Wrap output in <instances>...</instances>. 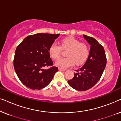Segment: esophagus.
Wrapping results in <instances>:
<instances>
[{"label":"esophagus","instance_id":"34e87169","mask_svg":"<svg viewBox=\"0 0 121 121\" xmlns=\"http://www.w3.org/2000/svg\"><path fill=\"white\" fill-rule=\"evenodd\" d=\"M59 70L62 71V72H64V71H65V69H62V68H59Z\"/></svg>","mask_w":121,"mask_h":121}]
</instances>
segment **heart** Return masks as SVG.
Here are the masks:
<instances>
[{"label":"heart","mask_w":121,"mask_h":121,"mask_svg":"<svg viewBox=\"0 0 121 121\" xmlns=\"http://www.w3.org/2000/svg\"><path fill=\"white\" fill-rule=\"evenodd\" d=\"M62 49H68L66 58H60L56 62V65L60 68L66 69L72 67L74 63L80 65L85 62L89 56V48L86 44L80 43L73 37H67L62 39L60 46L53 43L49 48V53L53 59L60 57Z\"/></svg>","instance_id":"heart-1"}]
</instances>
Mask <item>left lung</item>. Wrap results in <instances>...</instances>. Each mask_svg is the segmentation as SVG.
<instances>
[{"mask_svg":"<svg viewBox=\"0 0 121 121\" xmlns=\"http://www.w3.org/2000/svg\"><path fill=\"white\" fill-rule=\"evenodd\" d=\"M91 45L86 62L76 70L73 78L68 81L69 85L78 91H85L93 87L101 77L106 65L107 59L104 48L94 38L84 35Z\"/></svg>","mask_w":121,"mask_h":121,"instance_id":"left-lung-1","label":"left lung"}]
</instances>
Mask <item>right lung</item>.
Here are the masks:
<instances>
[{
  "label": "right lung",
  "instance_id": "right-lung-1",
  "mask_svg": "<svg viewBox=\"0 0 121 121\" xmlns=\"http://www.w3.org/2000/svg\"><path fill=\"white\" fill-rule=\"evenodd\" d=\"M59 34H39L26 37L16 47L14 58L15 71L21 82L32 90L48 85L58 70L53 67L49 48ZM49 66L47 69L44 67Z\"/></svg>",
  "mask_w": 121,
  "mask_h": 121
}]
</instances>
